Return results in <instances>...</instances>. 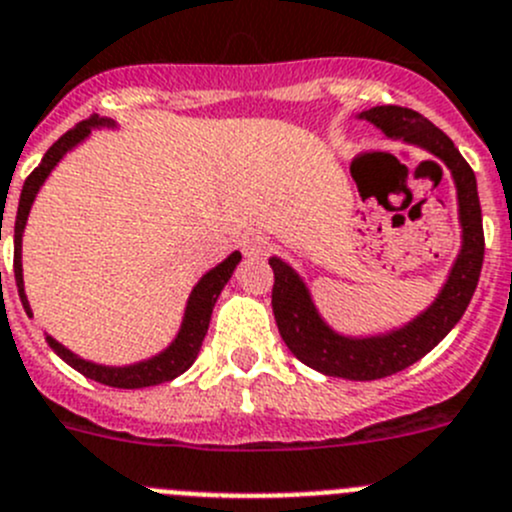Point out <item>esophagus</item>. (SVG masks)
I'll return each mask as SVG.
<instances>
[{"label": "esophagus", "mask_w": 512, "mask_h": 512, "mask_svg": "<svg viewBox=\"0 0 512 512\" xmlns=\"http://www.w3.org/2000/svg\"><path fill=\"white\" fill-rule=\"evenodd\" d=\"M267 250H270V240L262 232H250L242 237V252L247 257H265Z\"/></svg>", "instance_id": "esophagus-1"}]
</instances>
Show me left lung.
I'll return each mask as SVG.
<instances>
[{
    "label": "left lung",
    "mask_w": 512,
    "mask_h": 512,
    "mask_svg": "<svg viewBox=\"0 0 512 512\" xmlns=\"http://www.w3.org/2000/svg\"><path fill=\"white\" fill-rule=\"evenodd\" d=\"M360 117L380 127L388 137L423 147L440 162H445L455 187H458L463 250H460L438 300L423 315L388 335L342 337L332 332L317 315L305 282L297 277L290 265L277 257L270 260L272 272H275L272 312H275L277 330H280L285 345L307 367L322 372V375L345 377V380H380V377L405 370L420 357L428 355L458 325L463 312L468 310L475 287H478L485 255V235L475 172L470 170L465 157L443 130H438L430 119H425L415 109L398 107V104L372 107Z\"/></svg>",
    "instance_id": "obj_1"
}]
</instances>
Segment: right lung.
<instances>
[{
  "label": "right lung",
  "mask_w": 512,
  "mask_h": 512,
  "mask_svg": "<svg viewBox=\"0 0 512 512\" xmlns=\"http://www.w3.org/2000/svg\"><path fill=\"white\" fill-rule=\"evenodd\" d=\"M102 124L114 127V122H109V119L89 117L84 119V122H79L77 127H72L69 132H64V135L49 147L47 155L42 157V165H39L37 170L24 180L22 197H19V207H17V220H14V280H17L19 300H22L24 312H27L29 317H32V310H29L27 295H24V280H22V232H24V225H27L32 202L34 197H37L42 182L47 180L49 172L54 170V165H57V162L62 160L74 145H79V142L89 135L92 127H102ZM240 260H242L240 252H232L225 262L212 267V270L197 282L190 300H187L185 320H182V327L180 332H177L175 342H172L167 350H162L160 355L150 357V360H142L137 362V365H127V367H109V365H97V362L82 360V357L69 352L67 347L59 345L54 337L47 335L49 347H52V350L67 362V365H72L74 370L82 372L84 377L102 382V385H109V388L135 390V388H150V385H160V382L175 380L177 375H182V372L195 362L197 352H200L202 347V340H205L207 335V327H210L212 307H215L222 287L227 285V280L232 277V272H235L237 262Z\"/></svg>",
  "instance_id": "obj_1"
}]
</instances>
